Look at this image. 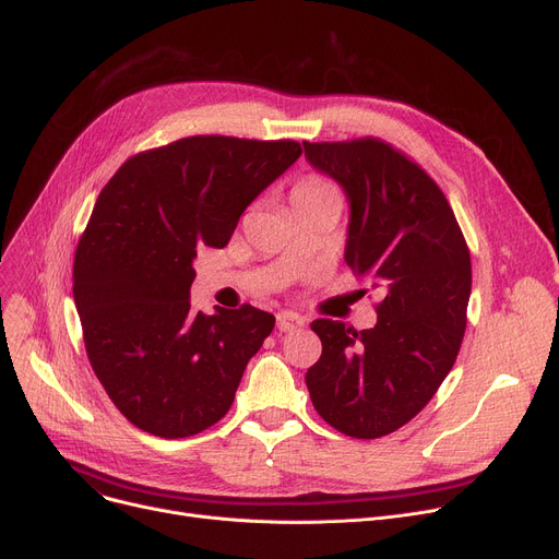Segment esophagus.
<instances>
[{"label": "esophagus", "instance_id": "obj_1", "mask_svg": "<svg viewBox=\"0 0 559 559\" xmlns=\"http://www.w3.org/2000/svg\"><path fill=\"white\" fill-rule=\"evenodd\" d=\"M306 326V319L297 312H281L278 314V331L281 333H295Z\"/></svg>", "mask_w": 559, "mask_h": 559}]
</instances>
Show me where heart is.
<instances>
[{
    "mask_svg": "<svg viewBox=\"0 0 559 559\" xmlns=\"http://www.w3.org/2000/svg\"><path fill=\"white\" fill-rule=\"evenodd\" d=\"M321 194H331V188H329L324 181H319V179H304V181H299V183L295 186V190H292L289 199H292V203H295V201L310 199V197H321Z\"/></svg>",
    "mask_w": 559,
    "mask_h": 559,
    "instance_id": "b5f03b06",
    "label": "heart"
}]
</instances>
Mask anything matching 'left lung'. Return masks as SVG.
Returning a JSON list of instances; mask_svg holds the SVG:
<instances>
[{
	"label": "left lung",
	"instance_id": "8db88e82",
	"mask_svg": "<svg viewBox=\"0 0 559 559\" xmlns=\"http://www.w3.org/2000/svg\"><path fill=\"white\" fill-rule=\"evenodd\" d=\"M306 160L344 190V260L380 292L376 326L317 319L321 358L306 385L319 417L356 439L405 426L449 376L466 326L472 258L444 192L390 144L304 142Z\"/></svg>",
	"mask_w": 559,
	"mask_h": 559
}]
</instances>
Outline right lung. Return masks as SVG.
Here are the masks:
<instances>
[{"label": "right lung", "instance_id": "1", "mask_svg": "<svg viewBox=\"0 0 559 559\" xmlns=\"http://www.w3.org/2000/svg\"><path fill=\"white\" fill-rule=\"evenodd\" d=\"M295 140L192 135L127 160L74 258L85 350L117 409L165 439L217 424L274 314L190 310L199 247L224 249L247 205L297 163Z\"/></svg>", "mask_w": 559, "mask_h": 559}]
</instances>
